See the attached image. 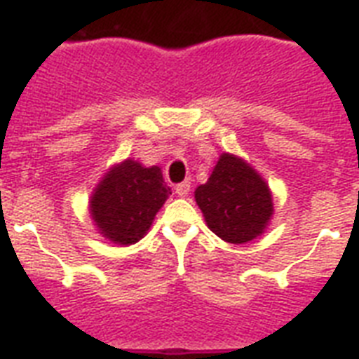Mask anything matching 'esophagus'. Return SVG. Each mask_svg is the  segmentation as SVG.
<instances>
[{
    "mask_svg": "<svg viewBox=\"0 0 359 359\" xmlns=\"http://www.w3.org/2000/svg\"><path fill=\"white\" fill-rule=\"evenodd\" d=\"M175 191H177V196L179 197H186L190 194V182L184 180V182H180V184L175 186Z\"/></svg>",
    "mask_w": 359,
    "mask_h": 359,
    "instance_id": "34e87169",
    "label": "esophagus"
}]
</instances>
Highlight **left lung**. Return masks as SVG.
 I'll use <instances>...</instances> for the list:
<instances>
[{
  "instance_id": "obj_1",
  "label": "left lung",
  "mask_w": 359,
  "mask_h": 359,
  "mask_svg": "<svg viewBox=\"0 0 359 359\" xmlns=\"http://www.w3.org/2000/svg\"><path fill=\"white\" fill-rule=\"evenodd\" d=\"M196 201L214 235L244 244L262 233L272 216L266 182L233 154H222L207 184L196 190Z\"/></svg>"
}]
</instances>
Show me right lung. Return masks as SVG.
<instances>
[{
    "label": "right lung",
    "instance_id": "right-lung-1",
    "mask_svg": "<svg viewBox=\"0 0 359 359\" xmlns=\"http://www.w3.org/2000/svg\"><path fill=\"white\" fill-rule=\"evenodd\" d=\"M169 194L160 168L126 160L98 184L91 199L93 219L109 240L134 244L149 231Z\"/></svg>",
    "mask_w": 359,
    "mask_h": 359
}]
</instances>
